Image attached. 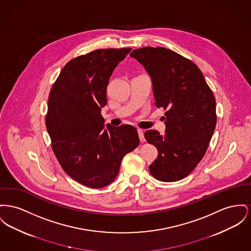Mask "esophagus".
Instances as JSON below:
<instances>
[{
	"label": "esophagus",
	"instance_id": "1",
	"mask_svg": "<svg viewBox=\"0 0 251 251\" xmlns=\"http://www.w3.org/2000/svg\"><path fill=\"white\" fill-rule=\"evenodd\" d=\"M137 132H138V136H139V139L141 142L145 141V137H144V133H143V130L142 129H137Z\"/></svg>",
	"mask_w": 251,
	"mask_h": 251
}]
</instances>
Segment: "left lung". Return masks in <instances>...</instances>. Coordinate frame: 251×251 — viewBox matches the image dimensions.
<instances>
[{"label": "left lung", "instance_id": "8db88e82", "mask_svg": "<svg viewBox=\"0 0 251 251\" xmlns=\"http://www.w3.org/2000/svg\"><path fill=\"white\" fill-rule=\"evenodd\" d=\"M151 76L155 106L165 113V134L149 130L148 143L158 150L149 166L154 178L175 182L188 176L206 153L216 126V102L192 60L164 47H143L130 55Z\"/></svg>", "mask_w": 251, "mask_h": 251}]
</instances>
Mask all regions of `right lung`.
Listing matches in <instances>:
<instances>
[{"label": "right lung", "instance_id": "1", "mask_svg": "<svg viewBox=\"0 0 251 251\" xmlns=\"http://www.w3.org/2000/svg\"><path fill=\"white\" fill-rule=\"evenodd\" d=\"M131 50L99 49L75 58L50 91L45 121L52 149L63 171L88 188L111 184L125 154L139 144L133 126L105 127L101 116L109 79Z\"/></svg>", "mask_w": 251, "mask_h": 251}]
</instances>
